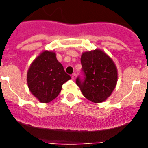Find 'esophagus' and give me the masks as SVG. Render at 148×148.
I'll list each match as a JSON object with an SVG mask.
<instances>
[{
    "instance_id": "esophagus-1",
    "label": "esophagus",
    "mask_w": 148,
    "mask_h": 148,
    "mask_svg": "<svg viewBox=\"0 0 148 148\" xmlns=\"http://www.w3.org/2000/svg\"><path fill=\"white\" fill-rule=\"evenodd\" d=\"M76 77H77V74H75V73H74V74L71 75V78L73 79V80H74V79L76 78Z\"/></svg>"
}]
</instances>
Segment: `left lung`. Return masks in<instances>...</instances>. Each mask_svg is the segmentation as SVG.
Instances as JSON below:
<instances>
[{
  "label": "left lung",
  "mask_w": 148,
  "mask_h": 148,
  "mask_svg": "<svg viewBox=\"0 0 148 148\" xmlns=\"http://www.w3.org/2000/svg\"><path fill=\"white\" fill-rule=\"evenodd\" d=\"M81 62L84 77H77L76 84L89 101L103 102L116 87L117 67L110 57L101 50L83 53Z\"/></svg>",
  "instance_id": "8db88e82"
}]
</instances>
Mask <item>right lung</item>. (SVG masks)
<instances>
[{
	"mask_svg": "<svg viewBox=\"0 0 148 148\" xmlns=\"http://www.w3.org/2000/svg\"><path fill=\"white\" fill-rule=\"evenodd\" d=\"M27 78L32 95L40 102L48 103L58 97L63 84L71 77L57 60L55 53L45 51L31 64Z\"/></svg>",
	"mask_w": 148,
	"mask_h": 148,
	"instance_id": "1",
	"label": "right lung"
}]
</instances>
